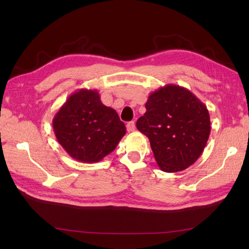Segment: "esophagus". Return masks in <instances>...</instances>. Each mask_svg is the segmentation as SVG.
Returning <instances> with one entry per match:
<instances>
[{
  "label": "esophagus",
  "instance_id": "1",
  "mask_svg": "<svg viewBox=\"0 0 249 249\" xmlns=\"http://www.w3.org/2000/svg\"><path fill=\"white\" fill-rule=\"evenodd\" d=\"M126 127H127V130H128V131H134V130H135V128H136V124H135V122H134V121L128 122V123L126 124Z\"/></svg>",
  "mask_w": 249,
  "mask_h": 249
}]
</instances>
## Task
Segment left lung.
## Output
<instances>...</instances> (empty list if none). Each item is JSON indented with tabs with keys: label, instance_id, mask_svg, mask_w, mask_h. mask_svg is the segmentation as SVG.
<instances>
[{
	"label": "left lung",
	"instance_id": "1",
	"mask_svg": "<svg viewBox=\"0 0 249 249\" xmlns=\"http://www.w3.org/2000/svg\"><path fill=\"white\" fill-rule=\"evenodd\" d=\"M137 128L150 140L162 171L178 172L202 154L211 133L209 110L189 89L167 84L150 94Z\"/></svg>",
	"mask_w": 249,
	"mask_h": 249
}]
</instances>
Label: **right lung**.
<instances>
[{
	"mask_svg": "<svg viewBox=\"0 0 249 249\" xmlns=\"http://www.w3.org/2000/svg\"><path fill=\"white\" fill-rule=\"evenodd\" d=\"M52 127L59 143L73 160L98 162L114 151L126 134L116 111L105 106L97 89L71 94L55 113Z\"/></svg>",
	"mask_w": 249,
	"mask_h": 249,
	"instance_id": "right-lung-1",
	"label": "right lung"
}]
</instances>
